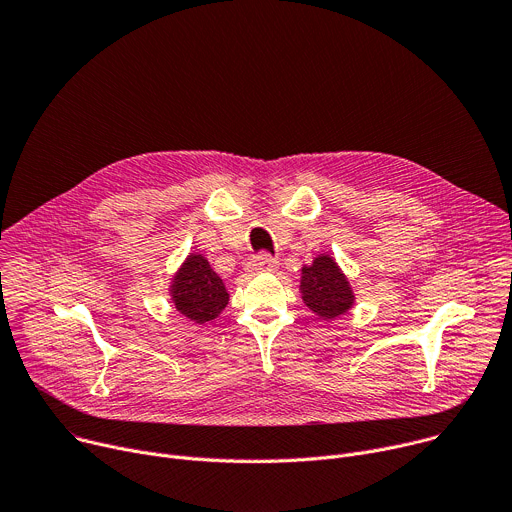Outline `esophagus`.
<instances>
[{"instance_id":"esophagus-1","label":"esophagus","mask_w":512,"mask_h":512,"mask_svg":"<svg viewBox=\"0 0 512 512\" xmlns=\"http://www.w3.org/2000/svg\"><path fill=\"white\" fill-rule=\"evenodd\" d=\"M277 267H279V261L267 253L257 255L249 263V271H255V273H273V271H277Z\"/></svg>"}]
</instances>
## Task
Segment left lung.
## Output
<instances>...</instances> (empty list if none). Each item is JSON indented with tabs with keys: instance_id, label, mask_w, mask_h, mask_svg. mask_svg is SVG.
Segmentation results:
<instances>
[{
	"instance_id": "obj_1",
	"label": "left lung",
	"mask_w": 512,
	"mask_h": 512,
	"mask_svg": "<svg viewBox=\"0 0 512 512\" xmlns=\"http://www.w3.org/2000/svg\"><path fill=\"white\" fill-rule=\"evenodd\" d=\"M300 294L304 304L322 320L344 316L354 306V291L348 277L332 255H318L312 265L302 267Z\"/></svg>"
}]
</instances>
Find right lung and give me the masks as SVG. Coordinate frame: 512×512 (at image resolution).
Returning <instances> with one entry per match:
<instances>
[{"label": "right lung", "instance_id": "add662e5", "mask_svg": "<svg viewBox=\"0 0 512 512\" xmlns=\"http://www.w3.org/2000/svg\"><path fill=\"white\" fill-rule=\"evenodd\" d=\"M174 308L194 324H206L221 316L229 304V291L204 255L190 253L170 283Z\"/></svg>", "mask_w": 512, "mask_h": 512}]
</instances>
